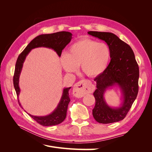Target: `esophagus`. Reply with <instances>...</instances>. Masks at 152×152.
Listing matches in <instances>:
<instances>
[{
	"label": "esophagus",
	"mask_w": 152,
	"mask_h": 152,
	"mask_svg": "<svg viewBox=\"0 0 152 152\" xmlns=\"http://www.w3.org/2000/svg\"><path fill=\"white\" fill-rule=\"evenodd\" d=\"M95 89V86L89 80L84 79L76 83L73 86V93L77 97H82L87 93H92Z\"/></svg>",
	"instance_id": "34e87169"
}]
</instances>
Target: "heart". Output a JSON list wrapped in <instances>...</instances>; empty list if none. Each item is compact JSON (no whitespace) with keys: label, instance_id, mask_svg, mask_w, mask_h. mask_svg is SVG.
<instances>
[{"label":"heart","instance_id":"1","mask_svg":"<svg viewBox=\"0 0 152 152\" xmlns=\"http://www.w3.org/2000/svg\"><path fill=\"white\" fill-rule=\"evenodd\" d=\"M111 59V51L107 44L93 40L84 39L73 43L68 53H63L61 63L66 72L81 70L89 77H97L106 70Z\"/></svg>","mask_w":152,"mask_h":152}]
</instances>
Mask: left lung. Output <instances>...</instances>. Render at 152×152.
Returning <instances> with one entry per match:
<instances>
[{"label": "left lung", "mask_w": 152, "mask_h": 152, "mask_svg": "<svg viewBox=\"0 0 152 152\" xmlns=\"http://www.w3.org/2000/svg\"><path fill=\"white\" fill-rule=\"evenodd\" d=\"M88 34L103 40L111 51V61L102 74L96 77L97 89L94 92L96 104L93 115L99 123L118 122L125 118L138 93L139 66L131 48L110 32L89 31ZM118 86L122 93V102L118 107L109 106L104 99L107 90Z\"/></svg>", "instance_id": "left-lung-1"}]
</instances>
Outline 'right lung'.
<instances>
[{
  "label": "right lung",
  "instance_id": "add662e5",
  "mask_svg": "<svg viewBox=\"0 0 152 152\" xmlns=\"http://www.w3.org/2000/svg\"><path fill=\"white\" fill-rule=\"evenodd\" d=\"M72 39V34L68 31H58L56 33L50 34H42L36 37L28 44L18 56L15 66V75L13 77V84L18 98L20 93V88L19 86L20 76L23 66V63L27 55L30 50L37 48H47L53 49L57 53L59 57L61 56L63 49L70 42ZM71 87H65L63 90V93L60 101L54 111L45 116H35L28 113L40 125L44 126H51L58 125L65 120L66 116L68 105L70 99L69 97V90ZM20 105L21 103L18 99ZM26 112V111H25Z\"/></svg>",
  "mask_w": 152,
  "mask_h": 152
}]
</instances>
